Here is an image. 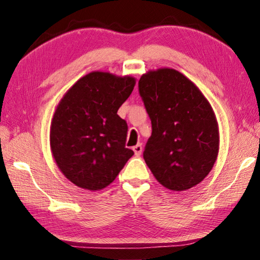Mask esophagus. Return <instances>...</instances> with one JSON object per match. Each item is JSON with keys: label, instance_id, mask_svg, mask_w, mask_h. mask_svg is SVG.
I'll list each match as a JSON object with an SVG mask.
<instances>
[{"label": "esophagus", "instance_id": "obj_1", "mask_svg": "<svg viewBox=\"0 0 260 260\" xmlns=\"http://www.w3.org/2000/svg\"><path fill=\"white\" fill-rule=\"evenodd\" d=\"M133 151L135 153V156H140L141 153H142V144L141 143L136 144L135 147H133Z\"/></svg>", "mask_w": 260, "mask_h": 260}]
</instances>
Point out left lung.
I'll return each instance as SVG.
<instances>
[{
  "instance_id": "8db88e82",
  "label": "left lung",
  "mask_w": 260,
  "mask_h": 260,
  "mask_svg": "<svg viewBox=\"0 0 260 260\" xmlns=\"http://www.w3.org/2000/svg\"><path fill=\"white\" fill-rule=\"evenodd\" d=\"M139 93L152 129L143 158L158 182L181 191L203 181L219 150L218 124L208 100L172 69L143 74Z\"/></svg>"
}]
</instances>
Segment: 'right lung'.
Listing matches in <instances>:
<instances>
[{"instance_id": "1", "label": "right lung", "mask_w": 260, "mask_h": 260, "mask_svg": "<svg viewBox=\"0 0 260 260\" xmlns=\"http://www.w3.org/2000/svg\"><path fill=\"white\" fill-rule=\"evenodd\" d=\"M134 86L132 77L91 72L61 99L51 121L50 146L57 166L76 186L105 188L134 155L125 146L128 126L117 114Z\"/></svg>"}]
</instances>
